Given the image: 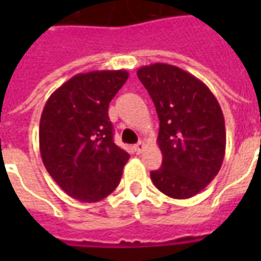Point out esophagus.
<instances>
[{"mask_svg": "<svg viewBox=\"0 0 261 261\" xmlns=\"http://www.w3.org/2000/svg\"><path fill=\"white\" fill-rule=\"evenodd\" d=\"M144 148H145V144L142 141L137 142L136 145H134V151H136L137 153H141L142 151H144Z\"/></svg>", "mask_w": 261, "mask_h": 261, "instance_id": "34e87169", "label": "esophagus"}]
</instances>
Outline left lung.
Listing matches in <instances>:
<instances>
[{
  "label": "left lung",
  "instance_id": "1",
  "mask_svg": "<svg viewBox=\"0 0 261 261\" xmlns=\"http://www.w3.org/2000/svg\"><path fill=\"white\" fill-rule=\"evenodd\" d=\"M159 117L162 166L151 172L155 187L172 198H190L217 176L225 156L222 110L205 84L170 64L137 71Z\"/></svg>",
  "mask_w": 261,
  "mask_h": 261
}]
</instances>
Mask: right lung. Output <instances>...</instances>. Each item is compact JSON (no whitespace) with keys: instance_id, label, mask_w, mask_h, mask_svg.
Wrapping results in <instances>:
<instances>
[{"instance_id":"right-lung-1","label":"right lung","mask_w":261,"mask_h":261,"mask_svg":"<svg viewBox=\"0 0 261 261\" xmlns=\"http://www.w3.org/2000/svg\"><path fill=\"white\" fill-rule=\"evenodd\" d=\"M127 78L125 69L78 74L44 105L39 127L43 164L75 200L100 201L119 186L130 155L114 144L108 110Z\"/></svg>"}]
</instances>
